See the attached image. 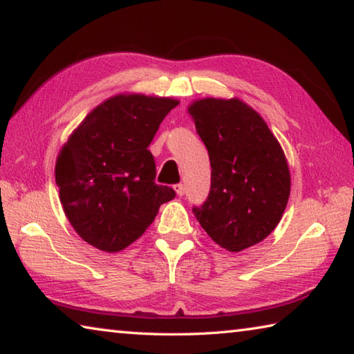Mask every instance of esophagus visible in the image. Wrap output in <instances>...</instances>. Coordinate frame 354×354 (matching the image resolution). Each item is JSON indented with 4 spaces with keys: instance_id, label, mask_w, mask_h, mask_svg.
<instances>
[{
    "instance_id": "34e87169",
    "label": "esophagus",
    "mask_w": 354,
    "mask_h": 354,
    "mask_svg": "<svg viewBox=\"0 0 354 354\" xmlns=\"http://www.w3.org/2000/svg\"><path fill=\"white\" fill-rule=\"evenodd\" d=\"M175 192H176L178 196H183L185 194V187H184L183 184H176L175 185Z\"/></svg>"
}]
</instances>
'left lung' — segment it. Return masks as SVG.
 <instances>
[{"instance_id":"left-lung-1","label":"left lung","mask_w":354,"mask_h":354,"mask_svg":"<svg viewBox=\"0 0 354 354\" xmlns=\"http://www.w3.org/2000/svg\"><path fill=\"white\" fill-rule=\"evenodd\" d=\"M187 111L211 160V192L196 220L231 253L262 242L290 195L286 154L267 123L239 98H203Z\"/></svg>"}]
</instances>
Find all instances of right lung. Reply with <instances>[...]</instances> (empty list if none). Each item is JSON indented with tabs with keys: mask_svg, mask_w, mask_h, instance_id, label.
I'll return each mask as SVG.
<instances>
[{
	"mask_svg": "<svg viewBox=\"0 0 354 354\" xmlns=\"http://www.w3.org/2000/svg\"><path fill=\"white\" fill-rule=\"evenodd\" d=\"M175 98L120 93L82 120L56 160L64 212L82 241L107 253L136 242L175 190L154 183L149 143Z\"/></svg>",
	"mask_w": 354,
	"mask_h": 354,
	"instance_id": "obj_1",
	"label": "right lung"
}]
</instances>
